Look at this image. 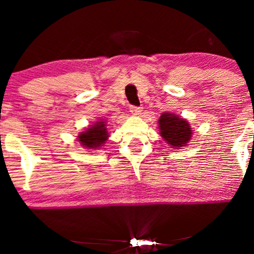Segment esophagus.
Listing matches in <instances>:
<instances>
[{
    "mask_svg": "<svg viewBox=\"0 0 254 254\" xmlns=\"http://www.w3.org/2000/svg\"><path fill=\"white\" fill-rule=\"evenodd\" d=\"M142 112V107H137V106H130V113L133 116H140Z\"/></svg>",
    "mask_w": 254,
    "mask_h": 254,
    "instance_id": "34e87169",
    "label": "esophagus"
}]
</instances>
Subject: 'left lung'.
Masks as SVG:
<instances>
[{"instance_id":"1","label":"left lung","mask_w":254,"mask_h":254,"mask_svg":"<svg viewBox=\"0 0 254 254\" xmlns=\"http://www.w3.org/2000/svg\"><path fill=\"white\" fill-rule=\"evenodd\" d=\"M159 134L170 148L183 149L192 140L193 130L189 121L178 114L164 112L158 119Z\"/></svg>"}]
</instances>
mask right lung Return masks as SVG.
I'll return each instance as SVG.
<instances>
[{"mask_svg": "<svg viewBox=\"0 0 254 254\" xmlns=\"http://www.w3.org/2000/svg\"><path fill=\"white\" fill-rule=\"evenodd\" d=\"M109 138V133L106 128V120L100 119L93 125H90L83 131H79L77 141L79 144L88 150H98L105 144Z\"/></svg>", "mask_w": 254, "mask_h": 254, "instance_id": "obj_1", "label": "right lung"}]
</instances>
